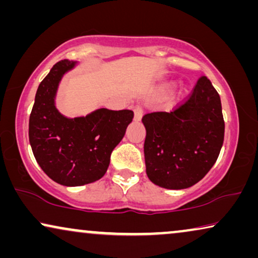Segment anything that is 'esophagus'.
<instances>
[{
  "label": "esophagus",
  "mask_w": 258,
  "mask_h": 258,
  "mask_svg": "<svg viewBox=\"0 0 258 258\" xmlns=\"http://www.w3.org/2000/svg\"><path fill=\"white\" fill-rule=\"evenodd\" d=\"M143 112L144 110L141 107L135 108V110H134V119H135V121H140V119L142 118Z\"/></svg>",
  "instance_id": "obj_1"
}]
</instances>
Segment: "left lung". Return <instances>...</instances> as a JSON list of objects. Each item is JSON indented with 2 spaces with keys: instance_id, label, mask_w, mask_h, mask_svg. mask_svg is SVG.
<instances>
[{
  "instance_id": "obj_1",
  "label": "left lung",
  "mask_w": 258,
  "mask_h": 258,
  "mask_svg": "<svg viewBox=\"0 0 258 258\" xmlns=\"http://www.w3.org/2000/svg\"><path fill=\"white\" fill-rule=\"evenodd\" d=\"M147 135L144 160L148 177L165 189H185L213 168L224 140L220 95L206 76L192 94L170 112L143 116Z\"/></svg>"
}]
</instances>
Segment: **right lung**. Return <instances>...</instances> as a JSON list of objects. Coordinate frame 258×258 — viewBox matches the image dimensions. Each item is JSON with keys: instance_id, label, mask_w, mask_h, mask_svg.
<instances>
[{"instance_id": "right-lung-1", "label": "right lung", "mask_w": 258, "mask_h": 258, "mask_svg": "<svg viewBox=\"0 0 258 258\" xmlns=\"http://www.w3.org/2000/svg\"><path fill=\"white\" fill-rule=\"evenodd\" d=\"M76 62L62 59L37 88L29 117V142L42 170L58 184L79 186L103 177L110 155L124 136L134 112L97 109L68 118L55 105L63 75Z\"/></svg>"}]
</instances>
